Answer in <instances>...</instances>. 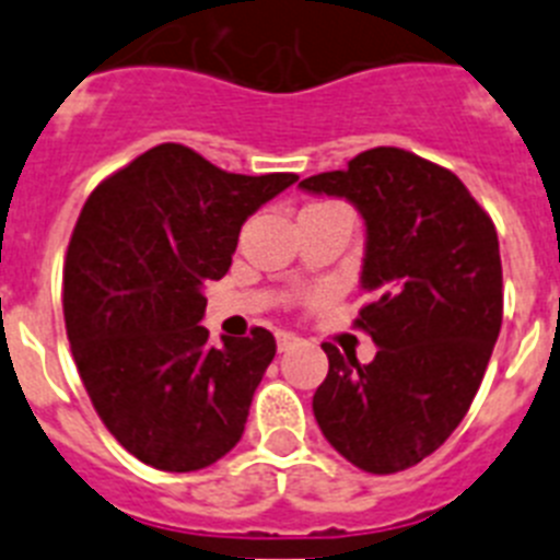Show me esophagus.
Wrapping results in <instances>:
<instances>
[{"label": "esophagus", "mask_w": 560, "mask_h": 560, "mask_svg": "<svg viewBox=\"0 0 560 560\" xmlns=\"http://www.w3.org/2000/svg\"><path fill=\"white\" fill-rule=\"evenodd\" d=\"M296 341H300V336L289 334V330H280V334H277V350H280V353H283V350L294 348Z\"/></svg>", "instance_id": "34e87169"}]
</instances>
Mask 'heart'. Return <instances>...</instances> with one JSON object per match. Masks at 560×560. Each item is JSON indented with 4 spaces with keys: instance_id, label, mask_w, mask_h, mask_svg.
Listing matches in <instances>:
<instances>
[{
    "instance_id": "b5f03b06",
    "label": "heart",
    "mask_w": 560,
    "mask_h": 560,
    "mask_svg": "<svg viewBox=\"0 0 560 560\" xmlns=\"http://www.w3.org/2000/svg\"><path fill=\"white\" fill-rule=\"evenodd\" d=\"M334 205V201H314V205H308V207H330Z\"/></svg>"
}]
</instances>
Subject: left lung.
<instances>
[{
	"mask_svg": "<svg viewBox=\"0 0 560 560\" xmlns=\"http://www.w3.org/2000/svg\"><path fill=\"white\" fill-rule=\"evenodd\" d=\"M300 187L359 207L370 303L353 325L378 345L359 364L325 341L316 423L361 471H407L459 427L491 361L502 328L497 226L448 167L404 148H370Z\"/></svg>",
	"mask_w": 560,
	"mask_h": 560,
	"instance_id": "obj_1",
	"label": "left lung"
}]
</instances>
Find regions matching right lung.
I'll list each match as a JSON object with an SVG mask.
<instances>
[{"mask_svg":"<svg viewBox=\"0 0 560 560\" xmlns=\"http://www.w3.org/2000/svg\"><path fill=\"white\" fill-rule=\"evenodd\" d=\"M294 173H226L162 142L92 190L63 260V323L92 407L126 452L160 471H199L244 434L275 336L205 328L207 280L230 271L252 212Z\"/></svg>","mask_w":560,"mask_h":560,"instance_id":"add662e5","label":"right lung"}]
</instances>
